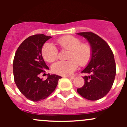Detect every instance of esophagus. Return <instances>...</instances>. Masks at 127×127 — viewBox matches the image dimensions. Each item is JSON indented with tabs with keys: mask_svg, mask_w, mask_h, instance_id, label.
Instances as JSON below:
<instances>
[{
	"mask_svg": "<svg viewBox=\"0 0 127 127\" xmlns=\"http://www.w3.org/2000/svg\"><path fill=\"white\" fill-rule=\"evenodd\" d=\"M66 77L68 78L69 79H71V80H72V79H74V77H68V76H67V77Z\"/></svg>",
	"mask_w": 127,
	"mask_h": 127,
	"instance_id": "esophagus-1",
	"label": "esophagus"
}]
</instances>
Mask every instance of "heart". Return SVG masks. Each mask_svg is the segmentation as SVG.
I'll return each mask as SVG.
<instances>
[{"label":"heart","mask_w":127,"mask_h":127,"mask_svg":"<svg viewBox=\"0 0 127 127\" xmlns=\"http://www.w3.org/2000/svg\"><path fill=\"white\" fill-rule=\"evenodd\" d=\"M57 43L61 48L68 50L67 61H60L52 66V71L56 74L64 76L71 75L77 67L87 65L90 61L92 49L90 44L81 42L79 38L72 35H64L57 40ZM42 55L46 61L52 63L58 56V51L51 43H46L42 49Z\"/></svg>","instance_id":"b5f03b06"}]
</instances>
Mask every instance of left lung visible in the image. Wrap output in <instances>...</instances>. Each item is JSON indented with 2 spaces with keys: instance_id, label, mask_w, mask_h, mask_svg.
<instances>
[{
  "instance_id": "obj_1",
  "label": "left lung",
  "mask_w": 127,
  "mask_h": 127,
  "mask_svg": "<svg viewBox=\"0 0 127 127\" xmlns=\"http://www.w3.org/2000/svg\"><path fill=\"white\" fill-rule=\"evenodd\" d=\"M77 34L87 40L92 49L90 61L82 71L88 75L83 77L85 84L77 91L85 99L98 100L106 96L113 85L116 74L114 56L108 44L96 34L92 32Z\"/></svg>"
}]
</instances>
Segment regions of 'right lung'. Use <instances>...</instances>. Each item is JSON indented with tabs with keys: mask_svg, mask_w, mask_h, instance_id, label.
<instances>
[{
	"mask_svg": "<svg viewBox=\"0 0 127 127\" xmlns=\"http://www.w3.org/2000/svg\"><path fill=\"white\" fill-rule=\"evenodd\" d=\"M50 38L42 34L29 37L19 46L14 57L13 71L15 84L24 96L32 101L47 98L54 92L61 78L49 74L45 80L39 77L49 69L42 57V48Z\"/></svg>",
	"mask_w": 127,
	"mask_h": 127,
	"instance_id": "right-lung-1",
	"label": "right lung"
}]
</instances>
